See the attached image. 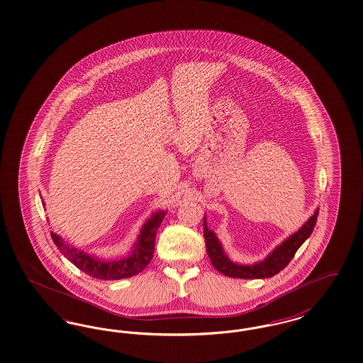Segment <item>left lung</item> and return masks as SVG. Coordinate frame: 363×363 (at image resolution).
<instances>
[{
	"label": "left lung",
	"mask_w": 363,
	"mask_h": 363,
	"mask_svg": "<svg viewBox=\"0 0 363 363\" xmlns=\"http://www.w3.org/2000/svg\"><path fill=\"white\" fill-rule=\"evenodd\" d=\"M318 215H319V208H316L313 215L305 221L304 225L298 231L291 233L289 238H286L281 245H278L263 261L257 262L252 264H242V263L231 261L221 246L216 233L208 228L206 218L203 216V238L206 245V252L209 255V259L212 262L213 267L223 276L245 278V279L270 278L278 274L282 269H285L289 264L296 251L311 236V233L316 225Z\"/></svg>",
	"instance_id": "8db88e82"
}]
</instances>
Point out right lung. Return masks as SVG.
I'll return each instance as SVG.
<instances>
[{
  "mask_svg": "<svg viewBox=\"0 0 363 363\" xmlns=\"http://www.w3.org/2000/svg\"><path fill=\"white\" fill-rule=\"evenodd\" d=\"M43 205L45 203H43ZM166 211L154 212L145 221L128 255L118 259H104L81 248L67 245L59 235L51 233V238L59 251L87 276L99 279H123L142 273L152 259L155 235Z\"/></svg>",
  "mask_w": 363,
  "mask_h": 363,
  "instance_id": "obj_1",
  "label": "right lung"
}]
</instances>
